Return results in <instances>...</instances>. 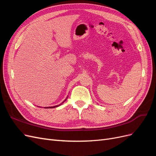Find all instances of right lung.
Returning a JSON list of instances; mask_svg holds the SVG:
<instances>
[{
  "instance_id": "right-lung-1",
  "label": "right lung",
  "mask_w": 156,
  "mask_h": 156,
  "mask_svg": "<svg viewBox=\"0 0 156 156\" xmlns=\"http://www.w3.org/2000/svg\"><path fill=\"white\" fill-rule=\"evenodd\" d=\"M59 105H56V106H54V107H46V108H54V107H58V106H59Z\"/></svg>"
}]
</instances>
